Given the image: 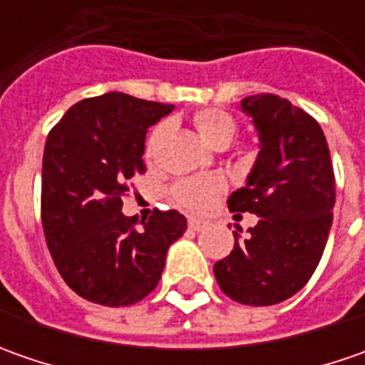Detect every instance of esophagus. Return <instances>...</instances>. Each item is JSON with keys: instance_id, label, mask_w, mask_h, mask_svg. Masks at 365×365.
Masks as SVG:
<instances>
[{"instance_id": "34e87169", "label": "esophagus", "mask_w": 365, "mask_h": 365, "mask_svg": "<svg viewBox=\"0 0 365 365\" xmlns=\"http://www.w3.org/2000/svg\"><path fill=\"white\" fill-rule=\"evenodd\" d=\"M205 227H207V223H205V221H201V219H197V217L189 219V230H190V232H203Z\"/></svg>"}]
</instances>
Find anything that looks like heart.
Wrapping results in <instances>:
<instances>
[{
    "label": "heart",
    "mask_w": 365,
    "mask_h": 365,
    "mask_svg": "<svg viewBox=\"0 0 365 365\" xmlns=\"http://www.w3.org/2000/svg\"><path fill=\"white\" fill-rule=\"evenodd\" d=\"M192 123H195V130L201 135V140L213 148L230 146L237 135V130H240L237 120L223 109H201L192 115ZM164 132H166L164 123L156 125L150 132L146 140V158H150L156 152ZM223 187H225L223 180L215 178V176H211V178H187V180L176 182L170 192H173V199L178 205L187 207L190 211H205L215 201V197L223 190Z\"/></svg>",
    "instance_id": "heart-1"
}]
</instances>
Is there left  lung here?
<instances>
[{
	"mask_svg": "<svg viewBox=\"0 0 365 365\" xmlns=\"http://www.w3.org/2000/svg\"><path fill=\"white\" fill-rule=\"evenodd\" d=\"M242 109L258 130L259 154L227 207L259 219L242 244L233 232L232 254L213 272L235 302L268 307L297 294L319 266L333 221L335 175L325 133L301 107L258 93Z\"/></svg>",
	"mask_w": 365,
	"mask_h": 365,
	"instance_id": "left-lung-1",
	"label": "left lung"
}]
</instances>
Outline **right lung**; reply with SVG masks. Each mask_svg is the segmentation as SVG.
Instances as JSON below:
<instances>
[{
  "instance_id": "1",
  "label": "right lung",
  "mask_w": 365,
  "mask_h": 365,
  "mask_svg": "<svg viewBox=\"0 0 365 365\" xmlns=\"http://www.w3.org/2000/svg\"><path fill=\"white\" fill-rule=\"evenodd\" d=\"M173 106L106 93L71 107L46 138L40 213L63 280L85 301L130 307L160 280L166 252L187 230L178 211L154 209L140 223L121 213L150 125Z\"/></svg>"
}]
</instances>
